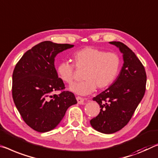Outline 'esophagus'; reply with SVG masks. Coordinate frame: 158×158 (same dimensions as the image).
<instances>
[{
    "label": "esophagus",
    "mask_w": 158,
    "mask_h": 158,
    "mask_svg": "<svg viewBox=\"0 0 158 158\" xmlns=\"http://www.w3.org/2000/svg\"><path fill=\"white\" fill-rule=\"evenodd\" d=\"M77 101L78 102L79 104H84V99L83 98L81 97H79V96H77Z\"/></svg>",
    "instance_id": "obj_1"
}]
</instances>
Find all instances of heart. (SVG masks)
Returning <instances> with one entry per match:
<instances>
[{"instance_id":"b5f03b06","label":"heart","mask_w":158,"mask_h":158,"mask_svg":"<svg viewBox=\"0 0 158 158\" xmlns=\"http://www.w3.org/2000/svg\"><path fill=\"white\" fill-rule=\"evenodd\" d=\"M75 67L84 69V80L70 86L75 94L86 96L92 94L96 87L106 89L116 79L121 67V60L114 52H107L94 47H86L75 51L72 56ZM56 72L60 79L67 84H72L74 80L75 68L67 61L60 62Z\"/></svg>"}]
</instances>
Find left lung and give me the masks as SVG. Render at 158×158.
Returning <instances> with one entry per match:
<instances>
[{"instance_id": "obj_1", "label": "left lung", "mask_w": 158, "mask_h": 158, "mask_svg": "<svg viewBox=\"0 0 158 158\" xmlns=\"http://www.w3.org/2000/svg\"><path fill=\"white\" fill-rule=\"evenodd\" d=\"M123 53L120 73L108 89L94 97L101 112L90 123L103 134H113L128 124L146 91V73L134 52L119 41L110 42Z\"/></svg>"}]
</instances>
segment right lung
Returning a JSON list of instances; mask_svg holds the SVG:
<instances>
[{
  "instance_id": "obj_1",
  "label": "right lung",
  "mask_w": 158,
  "mask_h": 158,
  "mask_svg": "<svg viewBox=\"0 0 158 158\" xmlns=\"http://www.w3.org/2000/svg\"><path fill=\"white\" fill-rule=\"evenodd\" d=\"M73 46L43 41L25 52L15 67L13 101L25 123L35 131L44 133L56 128L67 108L77 103L73 93L64 91L54 64L59 52ZM56 90L62 92L52 95Z\"/></svg>"
}]
</instances>
